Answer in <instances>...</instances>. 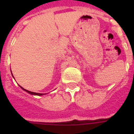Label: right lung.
I'll use <instances>...</instances> for the list:
<instances>
[{
	"instance_id": "right-lung-1",
	"label": "right lung",
	"mask_w": 134,
	"mask_h": 134,
	"mask_svg": "<svg viewBox=\"0 0 134 134\" xmlns=\"http://www.w3.org/2000/svg\"><path fill=\"white\" fill-rule=\"evenodd\" d=\"M21 87V86H20ZM21 88H22V89L24 90H25L26 92H28L29 94H34V95H38V96H40V95H43V94H42V93H36V92H30L29 91V90H27L24 89V88H23L22 87H21Z\"/></svg>"
}]
</instances>
